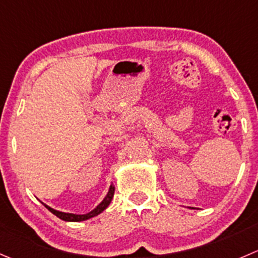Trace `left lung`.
Returning a JSON list of instances; mask_svg holds the SVG:
<instances>
[{"label": "left lung", "mask_w": 258, "mask_h": 258, "mask_svg": "<svg viewBox=\"0 0 258 258\" xmlns=\"http://www.w3.org/2000/svg\"><path fill=\"white\" fill-rule=\"evenodd\" d=\"M190 209H196V208H190Z\"/></svg>", "instance_id": "left-lung-1"}]
</instances>
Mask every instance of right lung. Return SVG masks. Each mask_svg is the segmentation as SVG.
Segmentation results:
<instances>
[{
  "mask_svg": "<svg viewBox=\"0 0 258 258\" xmlns=\"http://www.w3.org/2000/svg\"><path fill=\"white\" fill-rule=\"evenodd\" d=\"M113 196H114V185L111 184V186H109L108 189V192H107V196L104 197L103 201L101 202V203L98 204V206L96 207V208L93 209V211H91L89 213L87 214H73V213H66V212H60V211H56V209H52L51 207L46 206V204L42 203V206H45V208L49 209L50 212H51L54 216H56L57 218L62 219V221L66 222H82V221H87V219H91L93 218V217L98 216V214H101L102 212L104 211V209L107 208V207L111 204L112 199H113Z\"/></svg>",
  "mask_w": 258,
  "mask_h": 258,
  "instance_id": "add662e5",
  "label": "right lung"
}]
</instances>
